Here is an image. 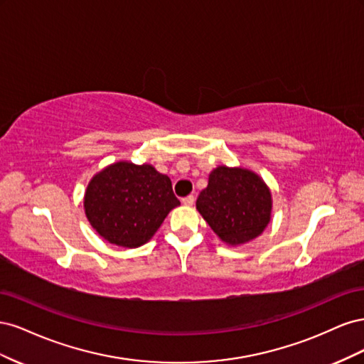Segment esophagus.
Wrapping results in <instances>:
<instances>
[{"instance_id": "34e87169", "label": "esophagus", "mask_w": 364, "mask_h": 364, "mask_svg": "<svg viewBox=\"0 0 364 364\" xmlns=\"http://www.w3.org/2000/svg\"><path fill=\"white\" fill-rule=\"evenodd\" d=\"M182 203H183L185 206H191V205L194 203V196H186V197H183Z\"/></svg>"}]
</instances>
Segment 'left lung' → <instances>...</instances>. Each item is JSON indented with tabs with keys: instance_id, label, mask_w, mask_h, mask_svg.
I'll return each mask as SVG.
<instances>
[{
	"instance_id": "8db88e82",
	"label": "left lung",
	"mask_w": 364,
	"mask_h": 364,
	"mask_svg": "<svg viewBox=\"0 0 364 364\" xmlns=\"http://www.w3.org/2000/svg\"><path fill=\"white\" fill-rule=\"evenodd\" d=\"M196 206L220 240L238 246L261 235L269 225L272 193L253 171L220 165L209 174Z\"/></svg>"
}]
</instances>
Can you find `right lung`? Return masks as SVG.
Returning <instances> with one entry per match:
<instances>
[{
	"label": "right lung",
	"mask_w": 364,
	"mask_h": 364,
	"mask_svg": "<svg viewBox=\"0 0 364 364\" xmlns=\"http://www.w3.org/2000/svg\"><path fill=\"white\" fill-rule=\"evenodd\" d=\"M181 202L168 176L149 164L119 161L97 173L85 193V214L98 235L121 247H139Z\"/></svg>",
	"instance_id": "right-lung-1"
}]
</instances>
